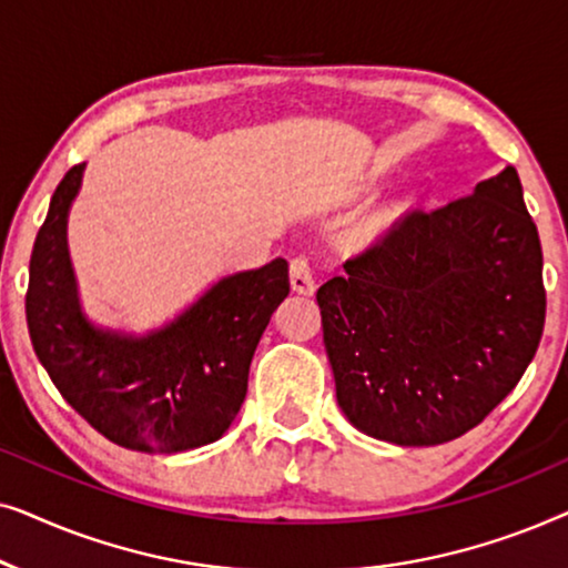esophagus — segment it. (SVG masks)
Segmentation results:
<instances>
[{
  "label": "esophagus",
  "instance_id": "esophagus-1",
  "mask_svg": "<svg viewBox=\"0 0 568 568\" xmlns=\"http://www.w3.org/2000/svg\"><path fill=\"white\" fill-rule=\"evenodd\" d=\"M290 278L292 290L300 294H313L315 292V271L307 255H294L290 263Z\"/></svg>",
  "mask_w": 568,
  "mask_h": 568
}]
</instances>
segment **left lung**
I'll return each instance as SVG.
<instances>
[{"instance_id":"obj_1","label":"left lung","mask_w":568,"mask_h":568,"mask_svg":"<svg viewBox=\"0 0 568 568\" xmlns=\"http://www.w3.org/2000/svg\"><path fill=\"white\" fill-rule=\"evenodd\" d=\"M317 290L348 422L400 447L463 437L515 390L546 323L542 251L507 165L410 209Z\"/></svg>"}]
</instances>
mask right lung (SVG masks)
Wrapping results in <instances>:
<instances>
[{
  "mask_svg": "<svg viewBox=\"0 0 568 568\" xmlns=\"http://www.w3.org/2000/svg\"><path fill=\"white\" fill-rule=\"evenodd\" d=\"M82 173L84 162L57 185L30 255L26 317L36 356L69 406L113 445L173 455L216 442L243 406L255 346L290 294V266L274 258L224 276L146 336L98 328L82 313L67 247Z\"/></svg>",
  "mask_w": 568,
  "mask_h": 568,
  "instance_id": "obj_1",
  "label": "right lung"
}]
</instances>
